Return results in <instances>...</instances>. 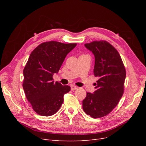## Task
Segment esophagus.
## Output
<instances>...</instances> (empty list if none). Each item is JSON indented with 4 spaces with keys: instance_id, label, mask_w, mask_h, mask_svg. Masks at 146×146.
Here are the masks:
<instances>
[{
    "instance_id": "obj_1",
    "label": "esophagus",
    "mask_w": 146,
    "mask_h": 146,
    "mask_svg": "<svg viewBox=\"0 0 146 146\" xmlns=\"http://www.w3.org/2000/svg\"><path fill=\"white\" fill-rule=\"evenodd\" d=\"M70 88H71L72 91H75V90L78 89V87H77L76 86H74V85H71L70 86Z\"/></svg>"
}]
</instances>
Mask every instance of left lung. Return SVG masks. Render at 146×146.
I'll return each mask as SVG.
<instances>
[{"instance_id":"8db88e82","label":"left lung","mask_w":146,"mask_h":146,"mask_svg":"<svg viewBox=\"0 0 146 146\" xmlns=\"http://www.w3.org/2000/svg\"><path fill=\"white\" fill-rule=\"evenodd\" d=\"M85 46L94 55V74L99 80L94 93H86L83 109L91 117L100 118L111 112L122 98L126 71L119 52L107 41H94Z\"/></svg>"}]
</instances>
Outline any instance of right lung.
I'll return each instance as SVG.
<instances>
[{"mask_svg":"<svg viewBox=\"0 0 146 146\" xmlns=\"http://www.w3.org/2000/svg\"><path fill=\"white\" fill-rule=\"evenodd\" d=\"M76 43L57 41L41 43L31 53L24 69L23 86L34 111L43 116H50L58 111L64 95L70 87L54 83L53 76L57 74L68 53Z\"/></svg>","mask_w":146,"mask_h":146,"instance_id":"right-lung-1","label":"right lung"}]
</instances>
